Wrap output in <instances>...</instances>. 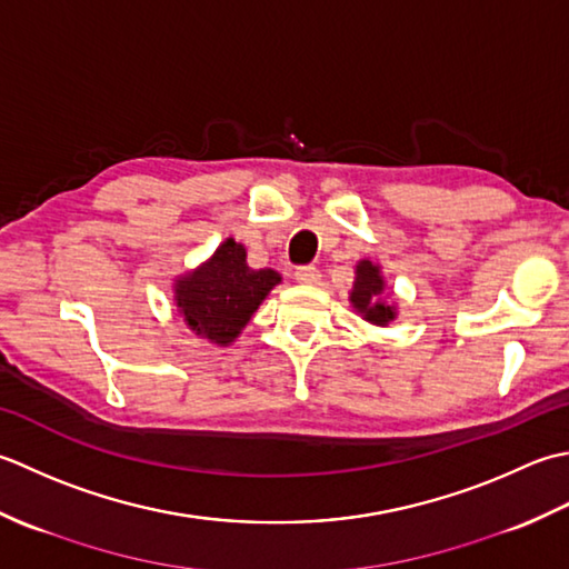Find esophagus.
I'll return each mask as SVG.
<instances>
[{
    "label": "esophagus",
    "mask_w": 569,
    "mask_h": 569,
    "mask_svg": "<svg viewBox=\"0 0 569 569\" xmlns=\"http://www.w3.org/2000/svg\"><path fill=\"white\" fill-rule=\"evenodd\" d=\"M319 270L315 268V264H301V268L295 270V280L301 282V284H317L319 282Z\"/></svg>",
    "instance_id": "obj_1"
}]
</instances>
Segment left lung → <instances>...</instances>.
Wrapping results in <instances>:
<instances>
[{
	"instance_id": "left-lung-1",
	"label": "left lung",
	"mask_w": 569,
	"mask_h": 569,
	"mask_svg": "<svg viewBox=\"0 0 569 569\" xmlns=\"http://www.w3.org/2000/svg\"><path fill=\"white\" fill-rule=\"evenodd\" d=\"M380 292H382V277H380L376 264L370 260L358 262L356 282H353V292H351L353 307L361 311L368 321L388 323L390 319H396V311H392V307L382 305V301L378 299Z\"/></svg>"
}]
</instances>
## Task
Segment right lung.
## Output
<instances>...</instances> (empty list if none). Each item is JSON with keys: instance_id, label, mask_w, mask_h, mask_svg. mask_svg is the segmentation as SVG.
<instances>
[{"instance_id": "right-lung-1", "label": "right lung", "mask_w": 569, "mask_h": 569, "mask_svg": "<svg viewBox=\"0 0 569 569\" xmlns=\"http://www.w3.org/2000/svg\"><path fill=\"white\" fill-rule=\"evenodd\" d=\"M277 282L280 274L274 270H250L246 248L230 238L211 260L179 280L177 305L196 333L226 346L246 327Z\"/></svg>"}]
</instances>
